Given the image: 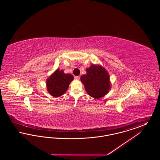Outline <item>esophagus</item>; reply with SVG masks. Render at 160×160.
<instances>
[{
	"mask_svg": "<svg viewBox=\"0 0 160 160\" xmlns=\"http://www.w3.org/2000/svg\"><path fill=\"white\" fill-rule=\"evenodd\" d=\"M74 78H75L76 80H79V79H80V76H75L74 77Z\"/></svg>",
	"mask_w": 160,
	"mask_h": 160,
	"instance_id": "1",
	"label": "esophagus"
}]
</instances>
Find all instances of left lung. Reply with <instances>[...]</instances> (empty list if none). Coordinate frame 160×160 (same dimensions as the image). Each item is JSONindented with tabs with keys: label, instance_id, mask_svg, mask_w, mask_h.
I'll return each instance as SVG.
<instances>
[{
	"label": "left lung",
	"instance_id": "8db88e82",
	"mask_svg": "<svg viewBox=\"0 0 160 160\" xmlns=\"http://www.w3.org/2000/svg\"><path fill=\"white\" fill-rule=\"evenodd\" d=\"M86 72L80 79L87 93L95 99L106 95L111 86L109 74L105 68L101 65L92 64L86 68Z\"/></svg>",
	"mask_w": 160,
	"mask_h": 160
}]
</instances>
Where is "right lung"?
Segmentation results:
<instances>
[{
	"label": "right lung",
	"mask_w": 160,
	"mask_h": 160,
	"mask_svg": "<svg viewBox=\"0 0 160 160\" xmlns=\"http://www.w3.org/2000/svg\"><path fill=\"white\" fill-rule=\"evenodd\" d=\"M73 79L71 74H65L63 70L58 69L47 80V91L54 97H59L68 90L69 84Z\"/></svg>",
	"instance_id": "1"
}]
</instances>
